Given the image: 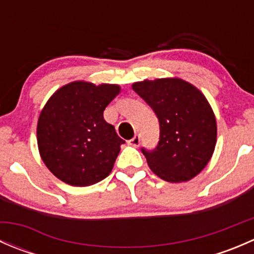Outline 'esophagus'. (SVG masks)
<instances>
[{
  "instance_id": "1",
  "label": "esophagus",
  "mask_w": 254,
  "mask_h": 254,
  "mask_svg": "<svg viewBox=\"0 0 254 254\" xmlns=\"http://www.w3.org/2000/svg\"><path fill=\"white\" fill-rule=\"evenodd\" d=\"M127 143L131 146H134V147H137V146L140 145V136L139 135H135L131 140H129V141H127Z\"/></svg>"
}]
</instances>
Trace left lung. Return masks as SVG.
<instances>
[{"label": "left lung", "mask_w": 254, "mask_h": 254, "mask_svg": "<svg viewBox=\"0 0 254 254\" xmlns=\"http://www.w3.org/2000/svg\"><path fill=\"white\" fill-rule=\"evenodd\" d=\"M132 89L160 122V141L141 148L148 167L171 183L194 178L204 170L216 145V119L205 96L181 78L135 82Z\"/></svg>", "instance_id": "left-lung-1"}]
</instances>
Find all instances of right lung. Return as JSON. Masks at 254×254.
Segmentation results:
<instances>
[{"mask_svg": "<svg viewBox=\"0 0 254 254\" xmlns=\"http://www.w3.org/2000/svg\"><path fill=\"white\" fill-rule=\"evenodd\" d=\"M118 84L75 81L47 102L37 127L43 162L60 181L75 187L109 176L125 141L104 120L106 107L119 94Z\"/></svg>", "mask_w": 254, "mask_h": 254, "instance_id": "obj_1", "label": "right lung"}]
</instances>
